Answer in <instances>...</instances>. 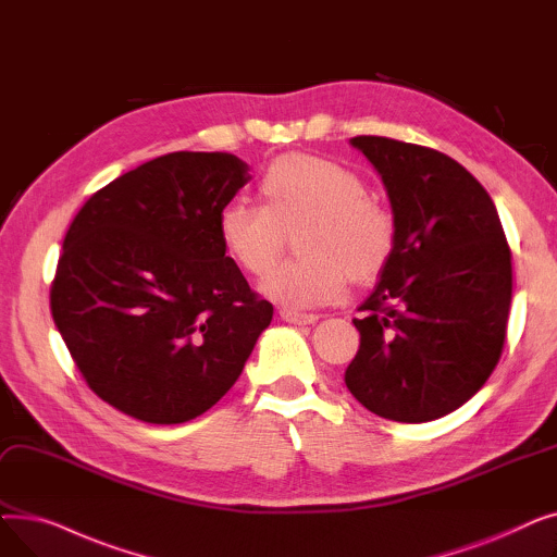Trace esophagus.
<instances>
[{
  "mask_svg": "<svg viewBox=\"0 0 557 557\" xmlns=\"http://www.w3.org/2000/svg\"><path fill=\"white\" fill-rule=\"evenodd\" d=\"M280 315H282V320H286V323H290V325H313V323H318V318H320L315 313H298V311H290V309H284Z\"/></svg>",
  "mask_w": 557,
  "mask_h": 557,
  "instance_id": "34e87169",
  "label": "esophagus"
}]
</instances>
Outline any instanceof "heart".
<instances>
[{"label":"heart","mask_w":557,"mask_h":557,"mask_svg":"<svg viewBox=\"0 0 557 557\" xmlns=\"http://www.w3.org/2000/svg\"><path fill=\"white\" fill-rule=\"evenodd\" d=\"M261 200H232L219 212V242L232 263L250 275L267 273L286 232L300 257L275 267L259 290L290 311L327 305L345 294L349 277L372 280L395 250L393 216L370 200L355 171L313 156L273 162L259 183Z\"/></svg>","instance_id":"1"}]
</instances>
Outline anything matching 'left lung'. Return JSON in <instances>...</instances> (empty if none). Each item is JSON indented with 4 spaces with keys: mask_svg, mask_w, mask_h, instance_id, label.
Masks as SVG:
<instances>
[{
    "mask_svg": "<svg viewBox=\"0 0 557 557\" xmlns=\"http://www.w3.org/2000/svg\"><path fill=\"white\" fill-rule=\"evenodd\" d=\"M382 175L395 250L352 323L345 386L368 411L431 422L472 399L499 363L512 300L506 234L483 185L426 146L361 135Z\"/></svg>",
    "mask_w": 557,
    "mask_h": 557,
    "instance_id": "left-lung-1",
    "label": "left lung"
}]
</instances>
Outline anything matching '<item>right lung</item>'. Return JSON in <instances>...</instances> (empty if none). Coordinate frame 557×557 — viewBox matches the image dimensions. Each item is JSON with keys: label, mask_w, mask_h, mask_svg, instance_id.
Masks as SVG:
<instances>
[{"label": "right lung", "mask_w": 557, "mask_h": 557, "mask_svg": "<svg viewBox=\"0 0 557 557\" xmlns=\"http://www.w3.org/2000/svg\"><path fill=\"white\" fill-rule=\"evenodd\" d=\"M232 153L178 151L120 175L72 221L51 315L103 401L183 424L237 382L273 305L219 242V212L252 178Z\"/></svg>", "instance_id": "1"}]
</instances>
